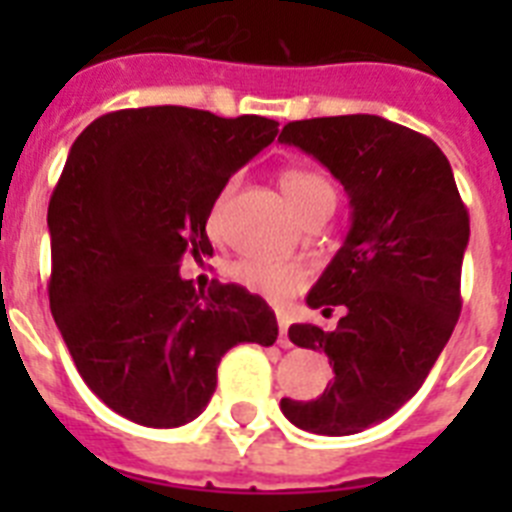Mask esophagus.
<instances>
[{"label": "esophagus", "mask_w": 512, "mask_h": 512, "mask_svg": "<svg viewBox=\"0 0 512 512\" xmlns=\"http://www.w3.org/2000/svg\"><path fill=\"white\" fill-rule=\"evenodd\" d=\"M276 321H279V345L281 348H289V345H292V342H289V335H287V329H289V321H287V316H276Z\"/></svg>", "instance_id": "obj_1"}]
</instances>
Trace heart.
Segmentation results:
<instances>
[{"label":"heart","mask_w":512,"mask_h":512,"mask_svg":"<svg viewBox=\"0 0 512 512\" xmlns=\"http://www.w3.org/2000/svg\"><path fill=\"white\" fill-rule=\"evenodd\" d=\"M281 191L287 196L297 215L311 217L319 212H332L337 204V191L332 180L324 172L313 170V167H289L279 175ZM233 191V183H228L223 191L217 193L212 212H209V225L212 231L220 228L223 220L225 204ZM231 279L241 284L255 295L271 297V300H281L289 297L292 292L303 287L308 281V268L297 260H263V257H244L239 263L231 265Z\"/></svg>","instance_id":"obj_1"}]
</instances>
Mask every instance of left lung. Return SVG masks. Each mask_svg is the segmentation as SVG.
Instances as JSON below:
<instances>
[{"label":"left lung","instance_id":"obj_1","mask_svg":"<svg viewBox=\"0 0 512 512\" xmlns=\"http://www.w3.org/2000/svg\"><path fill=\"white\" fill-rule=\"evenodd\" d=\"M279 140L319 159L353 209L345 244L308 295L327 316L340 305L342 319L289 327L295 345L327 353L335 382L316 401L281 398V412L308 433L350 436L398 412L452 337L468 207L444 151L382 116L289 122Z\"/></svg>","mask_w":512,"mask_h":512}]
</instances>
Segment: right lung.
Returning <instances> with one entry per match:
<instances>
[{
	"label": "right lung",
	"mask_w": 512,
	"mask_h": 512,
	"mask_svg": "<svg viewBox=\"0 0 512 512\" xmlns=\"http://www.w3.org/2000/svg\"><path fill=\"white\" fill-rule=\"evenodd\" d=\"M276 132L265 116L148 106L100 116L74 140L47 209L50 311L87 388L127 420H196L220 358L279 337L260 295L220 281L196 292L180 276L185 257L212 255L217 193Z\"/></svg>",
	"instance_id": "1"
}]
</instances>
